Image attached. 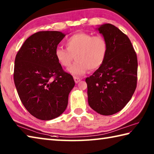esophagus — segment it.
<instances>
[{"instance_id": "obj_1", "label": "esophagus", "mask_w": 154, "mask_h": 154, "mask_svg": "<svg viewBox=\"0 0 154 154\" xmlns=\"http://www.w3.org/2000/svg\"><path fill=\"white\" fill-rule=\"evenodd\" d=\"M74 80H75V82L76 83H79L80 82L81 79H80L79 77H76V76H74Z\"/></svg>"}]
</instances>
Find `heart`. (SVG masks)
<instances>
[{
    "instance_id": "b5f03b06",
    "label": "heart",
    "mask_w": 154,
    "mask_h": 154,
    "mask_svg": "<svg viewBox=\"0 0 154 154\" xmlns=\"http://www.w3.org/2000/svg\"><path fill=\"white\" fill-rule=\"evenodd\" d=\"M66 48L56 49L57 60L62 66H71L75 58V63L69 68L70 73L82 76L88 70L95 71L102 66L108 51V44L102 36H92L86 32H78L72 35L65 42Z\"/></svg>"
}]
</instances>
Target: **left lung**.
<instances>
[{"label":"left lung","mask_w":154,"mask_h":154,"mask_svg":"<svg viewBox=\"0 0 154 154\" xmlns=\"http://www.w3.org/2000/svg\"><path fill=\"white\" fill-rule=\"evenodd\" d=\"M108 44L102 66L85 79L88 104L98 113L111 116L121 111L131 99L137 83V56L129 38L115 26L98 28Z\"/></svg>","instance_id":"8db88e82"}]
</instances>
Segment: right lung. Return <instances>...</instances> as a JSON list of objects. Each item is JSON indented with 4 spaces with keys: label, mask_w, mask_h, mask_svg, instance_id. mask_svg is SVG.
I'll return each mask as SVG.
<instances>
[{
    "label": "right lung",
    "mask_w": 154,
    "mask_h": 154,
    "mask_svg": "<svg viewBox=\"0 0 154 154\" xmlns=\"http://www.w3.org/2000/svg\"><path fill=\"white\" fill-rule=\"evenodd\" d=\"M64 36L58 31H39L24 41L15 56L14 79L17 94L26 110L41 120L60 116L75 86L73 77L64 71L55 56Z\"/></svg>",
    "instance_id": "right-lung-1"
}]
</instances>
